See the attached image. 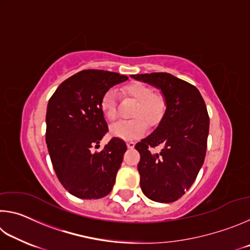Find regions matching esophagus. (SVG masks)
I'll return each instance as SVG.
<instances>
[{
    "mask_svg": "<svg viewBox=\"0 0 250 250\" xmlns=\"http://www.w3.org/2000/svg\"><path fill=\"white\" fill-rule=\"evenodd\" d=\"M135 146V143L133 141H128L126 142V146H128V149H133Z\"/></svg>",
    "mask_w": 250,
    "mask_h": 250,
    "instance_id": "34e87169",
    "label": "esophagus"
}]
</instances>
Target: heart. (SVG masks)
<instances>
[{
	"mask_svg": "<svg viewBox=\"0 0 250 250\" xmlns=\"http://www.w3.org/2000/svg\"><path fill=\"white\" fill-rule=\"evenodd\" d=\"M122 94L137 103L133 109L132 117L134 119L129 121H120L112 125L110 133L113 137L122 140H134L145 134L146 123L152 125L159 124L166 112V99L160 95H154L151 87L141 83L126 84L122 89ZM101 110L104 116L109 121L117 119V100L116 92L108 90L101 100Z\"/></svg>",
	"mask_w": 250,
	"mask_h": 250,
	"instance_id": "obj_1",
	"label": "heart"
}]
</instances>
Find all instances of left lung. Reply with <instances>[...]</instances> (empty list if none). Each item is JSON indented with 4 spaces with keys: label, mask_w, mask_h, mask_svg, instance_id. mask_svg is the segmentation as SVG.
<instances>
[{
    "label": "left lung",
    "mask_w": 250,
    "mask_h": 250,
    "mask_svg": "<svg viewBox=\"0 0 250 250\" xmlns=\"http://www.w3.org/2000/svg\"><path fill=\"white\" fill-rule=\"evenodd\" d=\"M161 90L167 109L153 132L135 145L140 153V186L154 202L171 203L191 188L204 163L209 118L193 84L167 73L131 75ZM162 145L159 154L150 147Z\"/></svg>",
    "instance_id": "obj_1"
}]
</instances>
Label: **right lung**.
<instances>
[{"mask_svg": "<svg viewBox=\"0 0 250 250\" xmlns=\"http://www.w3.org/2000/svg\"><path fill=\"white\" fill-rule=\"evenodd\" d=\"M128 80L105 70H82L59 84L46 112V143L53 167L71 195L97 200L111 192L126 151L112 138L100 152H91L108 132L101 100L110 88Z\"/></svg>", "mask_w": 250, "mask_h": 250, "instance_id": "obj_1", "label": "right lung"}]
</instances>
